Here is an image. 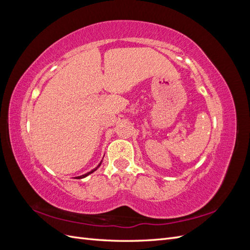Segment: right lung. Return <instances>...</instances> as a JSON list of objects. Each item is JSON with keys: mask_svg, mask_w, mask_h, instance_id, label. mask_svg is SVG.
<instances>
[{"mask_svg": "<svg viewBox=\"0 0 250 250\" xmlns=\"http://www.w3.org/2000/svg\"><path fill=\"white\" fill-rule=\"evenodd\" d=\"M100 165H101V163H100V164H99V166H98V167H97V168H95L94 170H92V171H90V172H88V173L84 174V175H81V176H78V177H76V178H84V177H86L87 175H89V174H90V173H93L94 171H96V170H97L98 168H99V167H100Z\"/></svg>", "mask_w": 250, "mask_h": 250, "instance_id": "1", "label": "right lung"}]
</instances>
